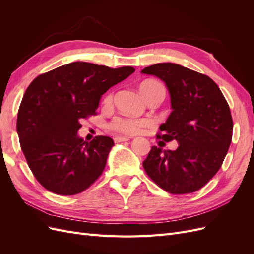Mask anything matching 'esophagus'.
I'll use <instances>...</instances> for the list:
<instances>
[{"label":"esophagus","mask_w":254,"mask_h":254,"mask_svg":"<svg viewBox=\"0 0 254 254\" xmlns=\"http://www.w3.org/2000/svg\"><path fill=\"white\" fill-rule=\"evenodd\" d=\"M113 140H114L115 143H121V142L129 141L130 137L129 136H125V135H117V136H114Z\"/></svg>","instance_id":"1"}]
</instances>
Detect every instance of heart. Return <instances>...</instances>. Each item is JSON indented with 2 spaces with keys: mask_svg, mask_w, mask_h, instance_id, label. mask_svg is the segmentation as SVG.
<instances>
[{
  "mask_svg": "<svg viewBox=\"0 0 254 254\" xmlns=\"http://www.w3.org/2000/svg\"><path fill=\"white\" fill-rule=\"evenodd\" d=\"M140 92L141 94L147 98L149 95L155 94L160 91H165L164 87L160 82L156 80H145L140 84ZM112 102V94H108L105 98L106 104H110ZM148 125V122L145 120H129V119H122L118 118L115 119L111 124L110 127L114 131H118L121 133H127V134H134L139 132L140 130Z\"/></svg>",
  "mask_w": 254,
  "mask_h": 254,
  "instance_id": "heart-1",
  "label": "heart"
}]
</instances>
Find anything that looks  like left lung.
Instances as JSON below:
<instances>
[{"mask_svg": "<svg viewBox=\"0 0 254 254\" xmlns=\"http://www.w3.org/2000/svg\"><path fill=\"white\" fill-rule=\"evenodd\" d=\"M170 92L172 112L157 137L176 140V150L152 146L143 167L160 188L171 194L193 193L220 168L232 140L233 122L220 89L209 76L182 65L163 63L145 67Z\"/></svg>", "mask_w": 254, "mask_h": 254, "instance_id": "obj_1", "label": "left lung"}]
</instances>
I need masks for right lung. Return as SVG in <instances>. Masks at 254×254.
I'll return each mask as SVG.
<instances>
[{
  "mask_svg": "<svg viewBox=\"0 0 254 254\" xmlns=\"http://www.w3.org/2000/svg\"><path fill=\"white\" fill-rule=\"evenodd\" d=\"M134 72L76 61L39 75L26 89L17 132L27 164L42 187L70 196L88 189L104 172L114 142L98 135L91 142L77 133L80 120L95 114L114 84Z\"/></svg>",
  "mask_w": 254,
  "mask_h": 254,
  "instance_id": "1",
  "label": "right lung"
}]
</instances>
